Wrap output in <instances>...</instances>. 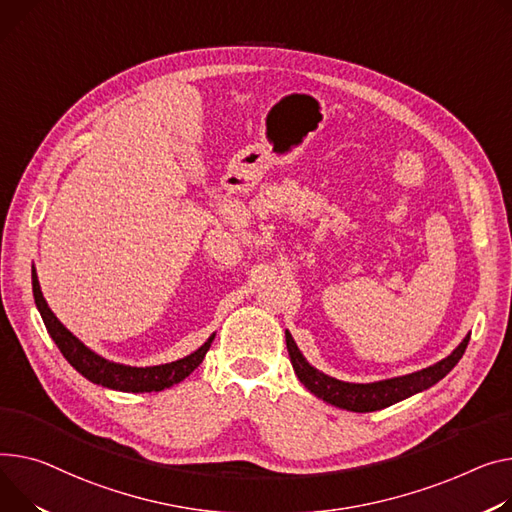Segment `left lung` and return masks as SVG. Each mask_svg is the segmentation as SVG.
<instances>
[{
	"label": "left lung",
	"mask_w": 512,
	"mask_h": 512,
	"mask_svg": "<svg viewBox=\"0 0 512 512\" xmlns=\"http://www.w3.org/2000/svg\"><path fill=\"white\" fill-rule=\"evenodd\" d=\"M467 344H469V333L447 358H442L440 362L428 368H422L418 372L405 374V377L385 379L377 383H346V381H337L329 377V374L317 370L315 366L306 362V358L300 354L296 342L292 339L290 331H286V348H288L290 362L298 381L319 399L335 407H342V410L360 412V414L383 410V407H389L401 399H407L424 389H430L440 379H445L447 374L455 368V364L465 354Z\"/></svg>",
	"instance_id": "left-lung-1"
}]
</instances>
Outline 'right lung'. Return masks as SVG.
Masks as SVG:
<instances>
[{
  "label": "right lung",
  "instance_id": "add662e5",
  "mask_svg": "<svg viewBox=\"0 0 512 512\" xmlns=\"http://www.w3.org/2000/svg\"><path fill=\"white\" fill-rule=\"evenodd\" d=\"M32 294H34V302H37V309L43 317V323H45L49 335L53 337V342L57 344L59 352L63 354V358L70 362L88 381L102 385V387L115 389V391L152 393V391H162V389H168V387L181 383L201 364V360L206 358V354L214 342V337H216V333L210 335L208 342L203 344L199 350H195L193 354H189L181 360L168 362V364L146 366V368L117 364V362H111L107 358L98 356L90 348H86L70 329L63 327V323L49 309V304L41 292L39 278H37V271H34V267H32Z\"/></svg>",
  "mask_w": 512,
  "mask_h": 512
}]
</instances>
